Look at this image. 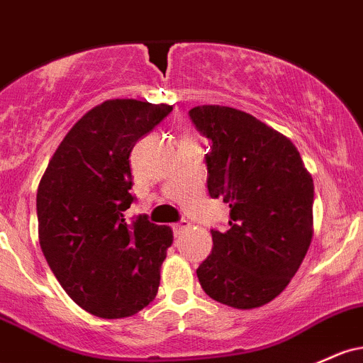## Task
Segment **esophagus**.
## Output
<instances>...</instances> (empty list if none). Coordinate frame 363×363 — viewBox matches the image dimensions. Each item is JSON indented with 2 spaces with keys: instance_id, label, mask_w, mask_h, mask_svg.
<instances>
[{
  "instance_id": "obj_1",
  "label": "esophagus",
  "mask_w": 363,
  "mask_h": 363,
  "mask_svg": "<svg viewBox=\"0 0 363 363\" xmlns=\"http://www.w3.org/2000/svg\"><path fill=\"white\" fill-rule=\"evenodd\" d=\"M184 229H188V222L186 220H179L172 224V230H174V236H179L181 233H184Z\"/></svg>"
}]
</instances>
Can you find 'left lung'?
<instances>
[{
	"mask_svg": "<svg viewBox=\"0 0 363 363\" xmlns=\"http://www.w3.org/2000/svg\"><path fill=\"white\" fill-rule=\"evenodd\" d=\"M212 141L208 193L229 203V230L212 229L213 248L196 269L203 291L234 308H257L284 291L313 234V181L300 151L246 111L203 105L189 110Z\"/></svg>",
	"mask_w": 363,
	"mask_h": 363,
	"instance_id": "8db88e82",
	"label": "left lung"
}]
</instances>
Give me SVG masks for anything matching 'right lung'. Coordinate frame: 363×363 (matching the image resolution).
<instances>
[{
	"instance_id": "add662e5",
	"label": "right lung",
	"mask_w": 363,
	"mask_h": 363,
	"mask_svg": "<svg viewBox=\"0 0 363 363\" xmlns=\"http://www.w3.org/2000/svg\"><path fill=\"white\" fill-rule=\"evenodd\" d=\"M170 105L108 99L69 130L38 188L39 245L67 294L101 318L138 313L155 300L172 230L123 212L133 196L134 145Z\"/></svg>"
}]
</instances>
